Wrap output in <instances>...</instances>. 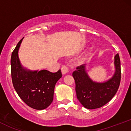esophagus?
Returning <instances> with one entry per match:
<instances>
[{"label": "esophagus", "instance_id": "1", "mask_svg": "<svg viewBox=\"0 0 131 131\" xmlns=\"http://www.w3.org/2000/svg\"><path fill=\"white\" fill-rule=\"evenodd\" d=\"M61 70V73H62L63 74H67V73H68L69 72L68 68L67 66H65V65L62 66Z\"/></svg>", "mask_w": 131, "mask_h": 131}]
</instances>
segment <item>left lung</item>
Masks as SVG:
<instances>
[{
  "mask_svg": "<svg viewBox=\"0 0 131 131\" xmlns=\"http://www.w3.org/2000/svg\"><path fill=\"white\" fill-rule=\"evenodd\" d=\"M115 73L104 82L93 81L85 70V65L76 68L73 73L77 99L84 107L92 110L102 107L112 100L118 91L121 81V62L119 54L115 57Z\"/></svg>",
  "mask_w": 131,
  "mask_h": 131,
  "instance_id": "obj_1",
  "label": "left lung"
}]
</instances>
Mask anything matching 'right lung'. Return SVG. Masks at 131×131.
<instances>
[{
	"mask_svg": "<svg viewBox=\"0 0 131 131\" xmlns=\"http://www.w3.org/2000/svg\"><path fill=\"white\" fill-rule=\"evenodd\" d=\"M23 39L19 40L12 53L10 62L13 87L27 105L36 110L46 109L53 101L55 84L62 74L60 70L51 73L46 70L32 71L24 68L18 54Z\"/></svg>",
	"mask_w": 131,
	"mask_h": 131,
	"instance_id": "obj_1",
	"label": "right lung"
}]
</instances>
